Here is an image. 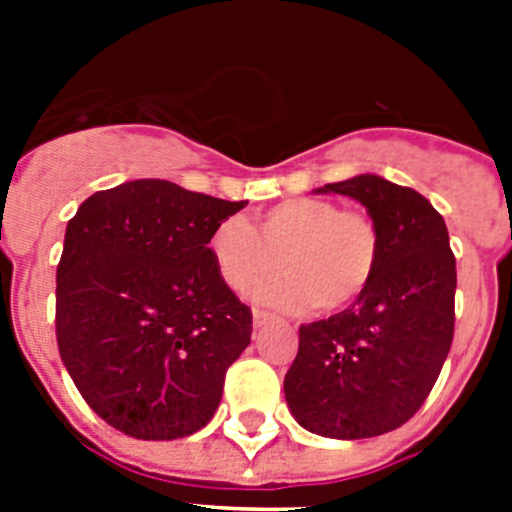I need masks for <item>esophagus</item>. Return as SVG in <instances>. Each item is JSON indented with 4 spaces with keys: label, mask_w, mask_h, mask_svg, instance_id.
I'll use <instances>...</instances> for the list:
<instances>
[{
    "label": "esophagus",
    "mask_w": 512,
    "mask_h": 512,
    "mask_svg": "<svg viewBox=\"0 0 512 512\" xmlns=\"http://www.w3.org/2000/svg\"><path fill=\"white\" fill-rule=\"evenodd\" d=\"M271 318H274L271 312H266V310H253V325H256V328H261V325H266Z\"/></svg>",
    "instance_id": "34e87169"
}]
</instances>
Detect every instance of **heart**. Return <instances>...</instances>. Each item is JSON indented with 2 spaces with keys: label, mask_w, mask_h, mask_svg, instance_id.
Masks as SVG:
<instances>
[{
  "label": "heart",
  "mask_w": 512,
  "mask_h": 512,
  "mask_svg": "<svg viewBox=\"0 0 512 512\" xmlns=\"http://www.w3.org/2000/svg\"><path fill=\"white\" fill-rule=\"evenodd\" d=\"M210 259L225 287L246 295L266 274L259 300L307 307L318 315L346 310L364 295L382 259V233L372 215L343 210L323 197H295L259 212L253 228L228 217L210 233Z\"/></svg>",
  "instance_id": "b5f03b06"
}]
</instances>
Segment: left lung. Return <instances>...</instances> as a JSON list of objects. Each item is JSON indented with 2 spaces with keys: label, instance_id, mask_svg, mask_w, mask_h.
Returning a JSON list of instances; mask_svg holds the SVG:
<instances>
[{
  "label": "left lung",
  "instance_id": "1",
  "mask_svg": "<svg viewBox=\"0 0 512 512\" xmlns=\"http://www.w3.org/2000/svg\"><path fill=\"white\" fill-rule=\"evenodd\" d=\"M320 192L366 207L382 233V259L354 305L300 325L284 397L310 433L343 441L382 436L418 413L454 341L449 230L423 194L382 176L361 174Z\"/></svg>",
  "mask_w": 512,
  "mask_h": 512
}]
</instances>
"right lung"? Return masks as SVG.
<instances>
[{
  "mask_svg": "<svg viewBox=\"0 0 512 512\" xmlns=\"http://www.w3.org/2000/svg\"><path fill=\"white\" fill-rule=\"evenodd\" d=\"M243 205L138 179L92 194L66 225L58 354L117 431L174 441L215 415L253 315L223 284L207 243Z\"/></svg>",
  "mask_w": 512,
  "mask_h": 512,
  "instance_id": "right-lung-1",
  "label": "right lung"
}]
</instances>
